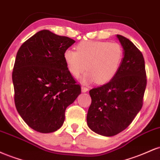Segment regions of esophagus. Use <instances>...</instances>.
Wrapping results in <instances>:
<instances>
[{
	"mask_svg": "<svg viewBox=\"0 0 160 160\" xmlns=\"http://www.w3.org/2000/svg\"><path fill=\"white\" fill-rule=\"evenodd\" d=\"M81 89H82V92H86L88 91V89H88L87 87H86V86H82Z\"/></svg>",
	"mask_w": 160,
	"mask_h": 160,
	"instance_id": "obj_1",
	"label": "esophagus"
}]
</instances>
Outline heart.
Wrapping results in <instances>:
<instances>
[{
    "instance_id": "obj_1",
    "label": "heart",
    "mask_w": 160,
    "mask_h": 160,
    "mask_svg": "<svg viewBox=\"0 0 160 160\" xmlns=\"http://www.w3.org/2000/svg\"><path fill=\"white\" fill-rule=\"evenodd\" d=\"M77 51L66 49L64 59L70 74L78 78L85 71L83 82H108L118 73L124 58L122 47L117 42L87 40L78 43Z\"/></svg>"
}]
</instances>
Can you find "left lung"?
<instances>
[{"label":"left lung","mask_w":160,"mask_h":160,"mask_svg":"<svg viewBox=\"0 0 160 160\" xmlns=\"http://www.w3.org/2000/svg\"><path fill=\"white\" fill-rule=\"evenodd\" d=\"M117 37L124 50L120 68L111 81L89 91L92 103L86 117L90 129L108 137L132 123L142 108L147 86L142 53L126 38Z\"/></svg>","instance_id":"left-lung-1"}]
</instances>
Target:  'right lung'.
Segmentation results:
<instances>
[{"instance_id": "1", "label": "right lung", "mask_w": 160, "mask_h": 160, "mask_svg": "<svg viewBox=\"0 0 160 160\" xmlns=\"http://www.w3.org/2000/svg\"><path fill=\"white\" fill-rule=\"evenodd\" d=\"M74 43L68 37L42 30L18 50L12 74L15 105L37 132L58 130L65 121L66 108L81 93L64 59L65 51Z\"/></svg>"}]
</instances>
